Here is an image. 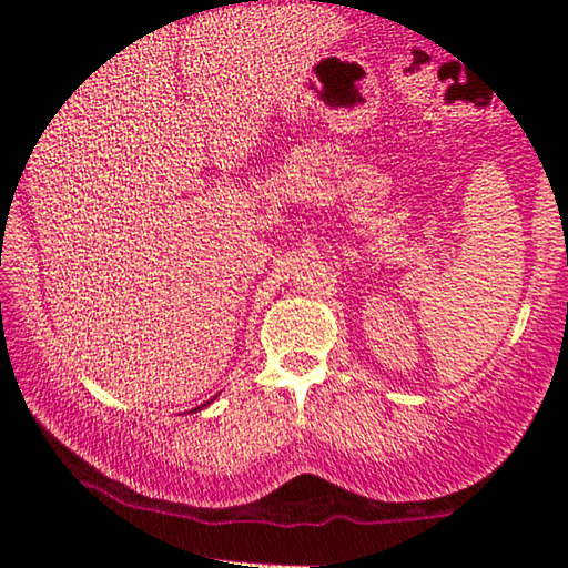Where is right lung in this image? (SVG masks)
I'll use <instances>...</instances> for the list:
<instances>
[{
  "label": "right lung",
  "mask_w": 568,
  "mask_h": 568,
  "mask_svg": "<svg viewBox=\"0 0 568 568\" xmlns=\"http://www.w3.org/2000/svg\"><path fill=\"white\" fill-rule=\"evenodd\" d=\"M207 403H210V400H207ZM200 408H203V406H200ZM200 408H195V410H200Z\"/></svg>",
  "instance_id": "add662e5"
}]
</instances>
